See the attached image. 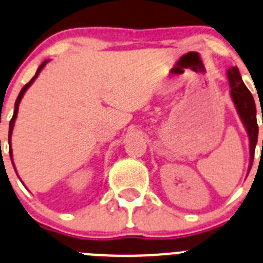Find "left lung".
<instances>
[{"label": "left lung", "mask_w": 263, "mask_h": 263, "mask_svg": "<svg viewBox=\"0 0 263 263\" xmlns=\"http://www.w3.org/2000/svg\"><path fill=\"white\" fill-rule=\"evenodd\" d=\"M228 81L230 86V96L235 105L236 111L240 117L241 122L244 124L247 134L249 137V154H251V160H249L248 173L252 168L254 158V150H256L257 139H258V126H257V117H256V104L252 96L251 91L244 85L239 69L236 67L230 68L228 70Z\"/></svg>", "instance_id": "left-lung-1"}]
</instances>
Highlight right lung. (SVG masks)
Here are the masks:
<instances>
[{"instance_id":"obj_1","label":"right lung","mask_w":263,"mask_h":263,"mask_svg":"<svg viewBox=\"0 0 263 263\" xmlns=\"http://www.w3.org/2000/svg\"><path fill=\"white\" fill-rule=\"evenodd\" d=\"M48 63V60H45L43 61L42 64H41L40 67H38V69H37V72H35V76L34 77L32 78V80L29 81V82L27 83V85L24 86V87L22 88V91H20V93H19V96H17V99H16V101H15V109H14V116H12V118H11V121H10V126H9V145H10V149H9V153H10V158H11L12 159V149H11V135H12V129H14V124H15V119H16V117H17V110H19V104H20V101H22V99H23V96H24V93H25V91L28 90V88L30 87V86H32V83L34 82L35 81V78L38 77V74H40L41 73V70L43 69V67H45L46 64ZM12 162V160H11ZM12 165H14V162H12ZM15 168V167H14ZM16 171V170H15Z\"/></svg>"}]
</instances>
